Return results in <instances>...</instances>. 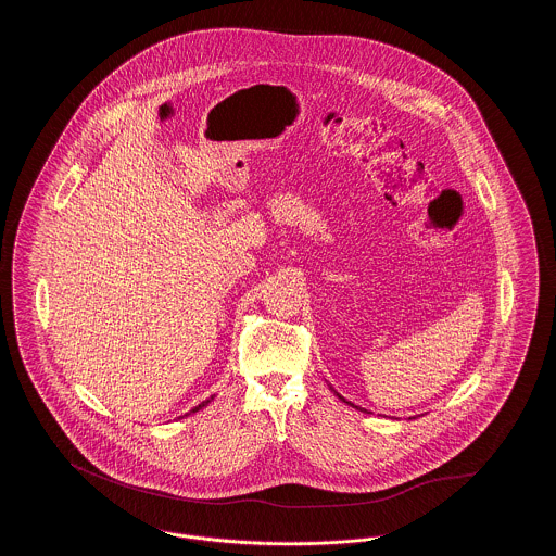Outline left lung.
Returning <instances> with one entry per match:
<instances>
[{
	"label": "left lung",
	"mask_w": 556,
	"mask_h": 556,
	"mask_svg": "<svg viewBox=\"0 0 556 556\" xmlns=\"http://www.w3.org/2000/svg\"><path fill=\"white\" fill-rule=\"evenodd\" d=\"M336 394H338V392H336ZM338 397H340V400H344V397L340 396V394H338ZM352 406H354V404H352ZM365 413H367V410H365Z\"/></svg>",
	"instance_id": "left-lung-1"
}]
</instances>
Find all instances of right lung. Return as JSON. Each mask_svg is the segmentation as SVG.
<instances>
[{
	"instance_id": "add662e5",
	"label": "right lung",
	"mask_w": 556,
	"mask_h": 556,
	"mask_svg": "<svg viewBox=\"0 0 556 556\" xmlns=\"http://www.w3.org/2000/svg\"><path fill=\"white\" fill-rule=\"evenodd\" d=\"M212 400V397H211ZM211 400H206V402H202V404H198V406H195V408H193V410H191V413H195V410H200V408H204V406H206V404H208V402H211Z\"/></svg>"
}]
</instances>
